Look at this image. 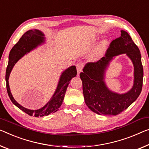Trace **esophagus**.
Instances as JSON below:
<instances>
[{
	"label": "esophagus",
	"instance_id": "obj_1",
	"mask_svg": "<svg viewBox=\"0 0 149 149\" xmlns=\"http://www.w3.org/2000/svg\"><path fill=\"white\" fill-rule=\"evenodd\" d=\"M83 67H84L83 63H79L77 64V70L78 74H79V73L82 71V68H83Z\"/></svg>",
	"mask_w": 149,
	"mask_h": 149
}]
</instances>
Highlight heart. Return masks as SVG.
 Listing matches in <instances>:
<instances>
[{"mask_svg":"<svg viewBox=\"0 0 149 149\" xmlns=\"http://www.w3.org/2000/svg\"><path fill=\"white\" fill-rule=\"evenodd\" d=\"M109 46V41L107 40H102L100 45L98 46L97 49H96L95 52V58H99L103 54L104 52L106 51L107 47Z\"/></svg>","mask_w":149,"mask_h":149,"instance_id":"obj_1","label":"heart"}]
</instances>
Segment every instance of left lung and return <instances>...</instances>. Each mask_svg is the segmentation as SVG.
<instances>
[{"mask_svg": "<svg viewBox=\"0 0 149 149\" xmlns=\"http://www.w3.org/2000/svg\"><path fill=\"white\" fill-rule=\"evenodd\" d=\"M126 53L135 67L134 87L127 93L118 95L110 91L104 82V73L112 57ZM86 104L94 113L102 115H117L127 109L140 95L143 87V67L139 48L127 32L121 31L120 37L113 40L104 56L89 63L80 74Z\"/></svg>", "mask_w": 149, "mask_h": 149, "instance_id": "8db88e82", "label": "left lung"}]
</instances>
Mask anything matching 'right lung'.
Segmentation results:
<instances>
[{"label": "right lung", "instance_id": "obj_1", "mask_svg": "<svg viewBox=\"0 0 149 149\" xmlns=\"http://www.w3.org/2000/svg\"><path fill=\"white\" fill-rule=\"evenodd\" d=\"M44 35L38 30H30L26 33H25L18 41L17 44L14 46L13 49H11L10 54H9L8 65L6 70V90H7L8 97L11 101L18 108L22 110L24 113L28 114L30 116H35V117H37V116L41 117V116L49 115V114L58 111L62 103H63L65 93L67 91L68 85L70 83V80L73 77H76L77 74V68L75 66H72L70 68H67L65 71H64L61 75L60 81L58 82V86H57L54 95L52 96L51 100L42 109L36 110V111L27 109L20 105L14 99L12 94L10 93L8 84L9 75H10L11 70L13 69V67L15 65V64L24 54L35 49L41 43H42L44 42Z\"/></svg>", "mask_w": 149, "mask_h": 149}]
</instances>
